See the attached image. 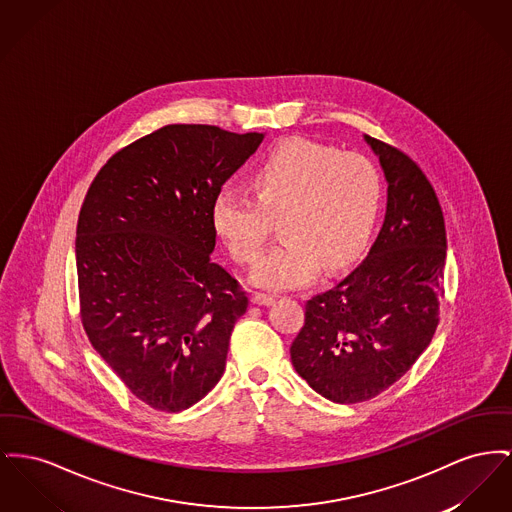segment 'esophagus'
Returning <instances> with one entry per match:
<instances>
[{"instance_id":"34e87169","label":"esophagus","mask_w":512,"mask_h":512,"mask_svg":"<svg viewBox=\"0 0 512 512\" xmlns=\"http://www.w3.org/2000/svg\"><path fill=\"white\" fill-rule=\"evenodd\" d=\"M253 303L255 305H272L274 303V298L269 296V294H261V292H257V294H253Z\"/></svg>"}]
</instances>
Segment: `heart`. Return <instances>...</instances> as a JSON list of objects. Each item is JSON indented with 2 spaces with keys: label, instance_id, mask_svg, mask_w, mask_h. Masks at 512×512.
<instances>
[{
  "label": "heart",
  "instance_id": "obj_1",
  "mask_svg": "<svg viewBox=\"0 0 512 512\" xmlns=\"http://www.w3.org/2000/svg\"><path fill=\"white\" fill-rule=\"evenodd\" d=\"M253 193L220 189L211 205L216 236L240 265H253L282 216L286 236L251 280L267 290L313 282L323 267L352 265L371 240L383 201L377 166L360 152L294 137L267 152L251 174Z\"/></svg>",
  "mask_w": 512,
  "mask_h": 512
}]
</instances>
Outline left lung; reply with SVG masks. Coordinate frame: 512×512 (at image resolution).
<instances>
[{
    "instance_id": "obj_1",
    "label": "left lung",
    "mask_w": 512,
    "mask_h": 512,
    "mask_svg": "<svg viewBox=\"0 0 512 512\" xmlns=\"http://www.w3.org/2000/svg\"><path fill=\"white\" fill-rule=\"evenodd\" d=\"M389 183L383 228L367 257L305 303L290 356L313 391L356 404L387 391L423 354L439 325L447 259L445 218L420 166L365 135Z\"/></svg>"
}]
</instances>
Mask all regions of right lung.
I'll list each match as a JSON object with an SVG mask.
<instances>
[{"label":"right lung","mask_w":512,"mask_h":512,"mask_svg":"<svg viewBox=\"0 0 512 512\" xmlns=\"http://www.w3.org/2000/svg\"><path fill=\"white\" fill-rule=\"evenodd\" d=\"M263 133L172 123L116 152L77 222L81 323L92 348L141 402L181 412L220 381L240 282L212 261L214 195Z\"/></svg>","instance_id":"1"}]
</instances>
